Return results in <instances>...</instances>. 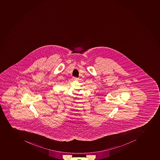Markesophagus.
<instances>
[{"mask_svg":"<svg viewBox=\"0 0 160 160\" xmlns=\"http://www.w3.org/2000/svg\"><path fill=\"white\" fill-rule=\"evenodd\" d=\"M73 79L74 80H78V78H76V77H73Z\"/></svg>","mask_w":160,"mask_h":160,"instance_id":"34e87169","label":"esophagus"}]
</instances>
